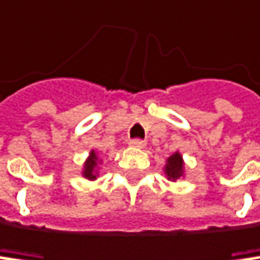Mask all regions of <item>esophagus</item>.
<instances>
[{
	"mask_svg": "<svg viewBox=\"0 0 260 260\" xmlns=\"http://www.w3.org/2000/svg\"><path fill=\"white\" fill-rule=\"evenodd\" d=\"M129 145L131 146H134V148H145V140H140V139H134V140H131L129 142Z\"/></svg>",
	"mask_w": 260,
	"mask_h": 260,
	"instance_id": "34e87169",
	"label": "esophagus"
}]
</instances>
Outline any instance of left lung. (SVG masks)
Here are the masks:
<instances>
[{
    "mask_svg": "<svg viewBox=\"0 0 260 260\" xmlns=\"http://www.w3.org/2000/svg\"><path fill=\"white\" fill-rule=\"evenodd\" d=\"M164 172H165V176L168 178V181H173V182H176L178 179H181L184 176V159L179 151H176L175 154H172L167 159Z\"/></svg>",
    "mask_w": 260,
    "mask_h": 260,
    "instance_id": "left-lung-1",
    "label": "left lung"
}]
</instances>
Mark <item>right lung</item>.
Masks as SVG:
<instances>
[{
    "mask_svg": "<svg viewBox=\"0 0 260 260\" xmlns=\"http://www.w3.org/2000/svg\"><path fill=\"white\" fill-rule=\"evenodd\" d=\"M100 164H101V159L98 157V154H96L95 149H92L90 154H88V157H87L85 162H84L82 176L87 178V179H90V181L96 179V176H98V170H100L98 165H100Z\"/></svg>",
    "mask_w": 260,
    "mask_h": 260,
    "instance_id": "1",
    "label": "right lung"
}]
</instances>
